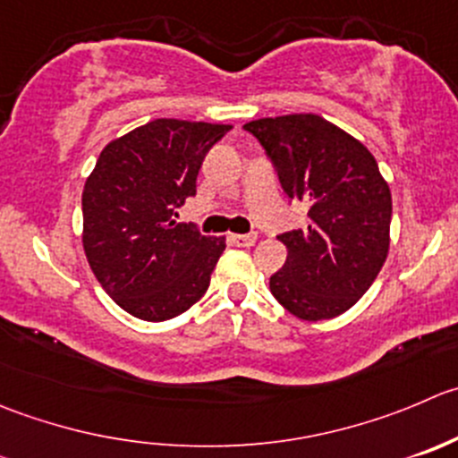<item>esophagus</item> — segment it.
Here are the masks:
<instances>
[{"label":"esophagus","instance_id":"esophagus-1","mask_svg":"<svg viewBox=\"0 0 458 458\" xmlns=\"http://www.w3.org/2000/svg\"><path fill=\"white\" fill-rule=\"evenodd\" d=\"M228 242L233 243V246L248 248V246H252V243L257 242V233H248V234H230Z\"/></svg>","mask_w":458,"mask_h":458}]
</instances>
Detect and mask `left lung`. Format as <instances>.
<instances>
[{"label":"left lung","instance_id":"left-lung-1","mask_svg":"<svg viewBox=\"0 0 458 458\" xmlns=\"http://www.w3.org/2000/svg\"><path fill=\"white\" fill-rule=\"evenodd\" d=\"M277 170L309 225L279 234L288 257L270 277L275 300L300 319H331L374 284L389 252L392 192L374 154L315 114L243 125Z\"/></svg>","mask_w":458,"mask_h":458}]
</instances>
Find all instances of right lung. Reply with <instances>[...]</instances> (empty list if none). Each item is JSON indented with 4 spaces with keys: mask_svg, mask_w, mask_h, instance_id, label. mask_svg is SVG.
<instances>
[{
    "mask_svg": "<svg viewBox=\"0 0 458 458\" xmlns=\"http://www.w3.org/2000/svg\"><path fill=\"white\" fill-rule=\"evenodd\" d=\"M230 125L158 118L111 140L82 190V246L93 275L121 309L163 322L185 313L210 286L225 250L179 224L197 176Z\"/></svg>",
    "mask_w": 458,
    "mask_h": 458,
    "instance_id": "1",
    "label": "right lung"
}]
</instances>
